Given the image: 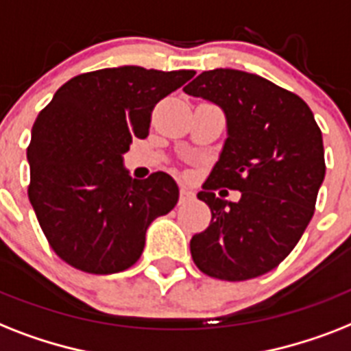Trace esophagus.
<instances>
[{"label": "esophagus", "instance_id": "1", "mask_svg": "<svg viewBox=\"0 0 351 351\" xmlns=\"http://www.w3.org/2000/svg\"><path fill=\"white\" fill-rule=\"evenodd\" d=\"M191 198H195V193H193L189 187L182 185V187H180V200L185 202V200H191Z\"/></svg>", "mask_w": 351, "mask_h": 351}]
</instances>
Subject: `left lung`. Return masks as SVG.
<instances>
[{"label":"left lung","instance_id":"1","mask_svg":"<svg viewBox=\"0 0 351 351\" xmlns=\"http://www.w3.org/2000/svg\"><path fill=\"white\" fill-rule=\"evenodd\" d=\"M215 102L227 141L198 198L209 227L193 236L191 256L204 274L245 281L276 269L292 252L315 210L324 180L323 135L308 104L254 73L216 68L184 88ZM240 190L238 202L214 195Z\"/></svg>","mask_w":351,"mask_h":351}]
</instances>
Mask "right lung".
Instances as JSON below:
<instances>
[{"label": "right lung", "mask_w": 351, "mask_h": 351, "mask_svg": "<svg viewBox=\"0 0 351 351\" xmlns=\"http://www.w3.org/2000/svg\"><path fill=\"white\" fill-rule=\"evenodd\" d=\"M193 75L102 68L64 82L37 115L27 149L28 198L53 252L73 269H130L151 221L176 205L178 185L167 173L131 180L122 155L135 136H147L156 102Z\"/></svg>", "instance_id": "right-lung-1"}]
</instances>
